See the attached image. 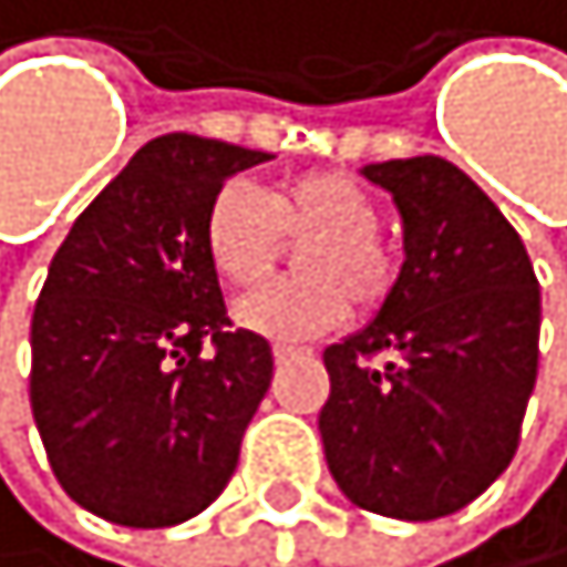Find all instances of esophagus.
I'll list each match as a JSON object with an SVG mask.
<instances>
[{"mask_svg": "<svg viewBox=\"0 0 567 567\" xmlns=\"http://www.w3.org/2000/svg\"><path fill=\"white\" fill-rule=\"evenodd\" d=\"M298 357H309V349H298V346H276L272 349L276 364H287V360H298Z\"/></svg>", "mask_w": 567, "mask_h": 567, "instance_id": "esophagus-1", "label": "esophagus"}]
</instances>
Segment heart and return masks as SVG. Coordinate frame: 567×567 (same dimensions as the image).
<instances>
[{"mask_svg":"<svg viewBox=\"0 0 567 567\" xmlns=\"http://www.w3.org/2000/svg\"><path fill=\"white\" fill-rule=\"evenodd\" d=\"M298 247V280L239 301L236 320L272 342H301L346 320L349 298L374 309L396 284V255L379 236V203L357 177L312 171L255 193L225 185L203 218V255L233 291H255Z\"/></svg>","mask_w":567,"mask_h":567,"instance_id":"b5f03b06","label":"heart"}]
</instances>
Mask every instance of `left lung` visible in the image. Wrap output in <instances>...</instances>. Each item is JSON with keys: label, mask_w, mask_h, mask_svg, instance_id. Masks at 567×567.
Returning a JSON list of instances; mask_svg holds the SVG:
<instances>
[{"label": "left lung", "mask_w": 567, "mask_h": 567, "mask_svg": "<svg viewBox=\"0 0 567 567\" xmlns=\"http://www.w3.org/2000/svg\"><path fill=\"white\" fill-rule=\"evenodd\" d=\"M404 221L379 317L323 349L328 470L396 520L463 509L509 466L539 368V280L503 210L441 156L368 163Z\"/></svg>", "instance_id": "1"}]
</instances>
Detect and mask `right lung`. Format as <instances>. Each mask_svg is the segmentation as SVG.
Returning <instances> with one entry per match:
<instances>
[{"label": "right lung", "instance_id": "right-lung-1", "mask_svg": "<svg viewBox=\"0 0 567 567\" xmlns=\"http://www.w3.org/2000/svg\"><path fill=\"white\" fill-rule=\"evenodd\" d=\"M266 159L196 134L148 141L50 261L32 317V415L61 488L112 525H182L236 470L272 349L229 331L203 218L225 177Z\"/></svg>", "mask_w": 567, "mask_h": 567}]
</instances>
